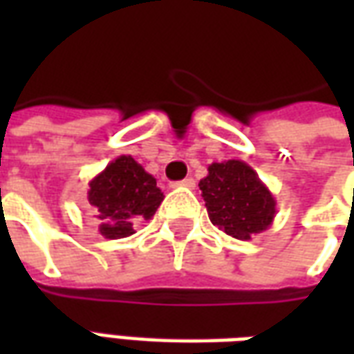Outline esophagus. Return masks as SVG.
I'll return each instance as SVG.
<instances>
[{
	"instance_id": "1",
	"label": "esophagus",
	"mask_w": 354,
	"mask_h": 354,
	"mask_svg": "<svg viewBox=\"0 0 354 354\" xmlns=\"http://www.w3.org/2000/svg\"><path fill=\"white\" fill-rule=\"evenodd\" d=\"M172 187H189V189H193V187H195V180H193V178H185L182 182H174Z\"/></svg>"
}]
</instances>
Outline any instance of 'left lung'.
Instances as JSON below:
<instances>
[{
  "mask_svg": "<svg viewBox=\"0 0 354 354\" xmlns=\"http://www.w3.org/2000/svg\"><path fill=\"white\" fill-rule=\"evenodd\" d=\"M199 187L210 222L230 237L250 241L273 223L277 201L248 162H212Z\"/></svg>",
  "mask_w": 354,
  "mask_h": 354,
  "instance_id": "left-lung-1",
  "label": "left lung"
}]
</instances>
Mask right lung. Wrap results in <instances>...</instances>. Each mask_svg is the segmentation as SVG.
Segmentation results:
<instances>
[{
    "mask_svg": "<svg viewBox=\"0 0 354 354\" xmlns=\"http://www.w3.org/2000/svg\"><path fill=\"white\" fill-rule=\"evenodd\" d=\"M162 192L144 167L131 155H119L88 182L87 199L106 239H124L134 225L151 220L162 201Z\"/></svg>",
    "mask_w": 354,
    "mask_h": 354,
    "instance_id": "1",
    "label": "right lung"
}]
</instances>
